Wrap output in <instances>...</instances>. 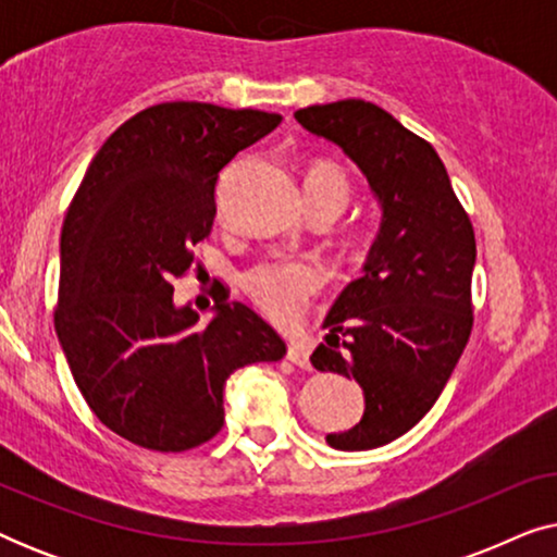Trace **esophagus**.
<instances>
[{
  "label": "esophagus",
  "mask_w": 557,
  "mask_h": 557,
  "mask_svg": "<svg viewBox=\"0 0 557 557\" xmlns=\"http://www.w3.org/2000/svg\"><path fill=\"white\" fill-rule=\"evenodd\" d=\"M286 360L294 362L296 368L309 370L311 368V364H309V347L304 345V342H292V345H288V349H286Z\"/></svg>",
  "instance_id": "1"
}]
</instances>
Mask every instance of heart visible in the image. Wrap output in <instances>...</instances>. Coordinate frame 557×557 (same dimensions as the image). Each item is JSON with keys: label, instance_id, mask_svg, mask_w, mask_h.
<instances>
[{"label": "heart", "instance_id": "1", "mask_svg": "<svg viewBox=\"0 0 557 557\" xmlns=\"http://www.w3.org/2000/svg\"><path fill=\"white\" fill-rule=\"evenodd\" d=\"M307 200H334L345 208L349 200V180L334 162H314L307 170ZM322 271L317 263L301 258H278L250 269L243 276L246 288L256 307L276 322H292L299 317L311 296L322 288Z\"/></svg>", "mask_w": 557, "mask_h": 557}]
</instances>
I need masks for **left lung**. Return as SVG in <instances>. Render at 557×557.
<instances>
[{"mask_svg": "<svg viewBox=\"0 0 557 557\" xmlns=\"http://www.w3.org/2000/svg\"><path fill=\"white\" fill-rule=\"evenodd\" d=\"M294 119L352 159L380 208L362 276L332 304L311 355L364 395L360 423L326 444L368 451L413 429L451 377L471 334L476 240L436 149L380 106L347 98Z\"/></svg>", "mask_w": 557, "mask_h": 557, "instance_id": "1", "label": "left lung"}]
</instances>
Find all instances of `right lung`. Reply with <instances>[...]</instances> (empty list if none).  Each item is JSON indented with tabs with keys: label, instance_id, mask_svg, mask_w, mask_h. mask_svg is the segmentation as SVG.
Returning <instances> with one entry per match:
<instances>
[{
	"label": "right lung",
	"instance_id": "right-lung-1",
	"mask_svg": "<svg viewBox=\"0 0 557 557\" xmlns=\"http://www.w3.org/2000/svg\"><path fill=\"white\" fill-rule=\"evenodd\" d=\"M278 113L159 103L113 132L60 233L55 332L98 421L151 451H187L223 429L225 380L276 362L284 339L225 294L210 322L174 304L172 281L215 220L220 172Z\"/></svg>",
	"mask_w": 557,
	"mask_h": 557
}]
</instances>
